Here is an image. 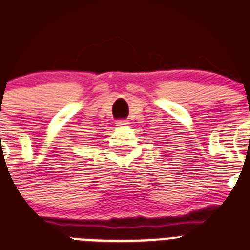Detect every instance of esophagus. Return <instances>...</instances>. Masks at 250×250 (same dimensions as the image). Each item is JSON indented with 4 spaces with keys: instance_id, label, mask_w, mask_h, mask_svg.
<instances>
[{
    "instance_id": "34e87169",
    "label": "esophagus",
    "mask_w": 250,
    "mask_h": 250,
    "mask_svg": "<svg viewBox=\"0 0 250 250\" xmlns=\"http://www.w3.org/2000/svg\"><path fill=\"white\" fill-rule=\"evenodd\" d=\"M127 125H128V122L125 120H120L116 122V127H125Z\"/></svg>"
}]
</instances>
